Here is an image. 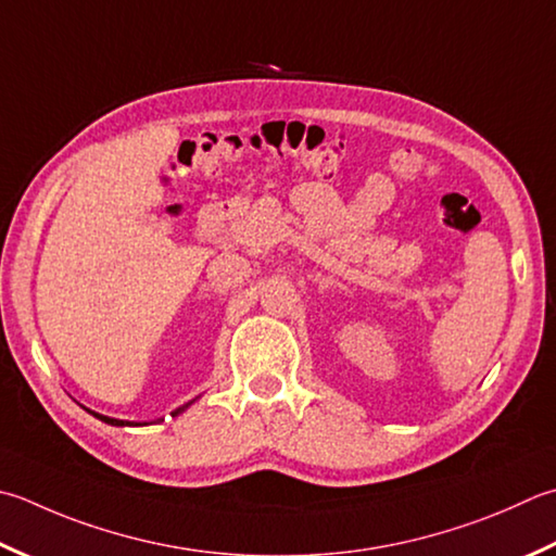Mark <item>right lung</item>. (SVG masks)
Instances as JSON below:
<instances>
[{
  "label": "right lung",
  "mask_w": 556,
  "mask_h": 556,
  "mask_svg": "<svg viewBox=\"0 0 556 556\" xmlns=\"http://www.w3.org/2000/svg\"><path fill=\"white\" fill-rule=\"evenodd\" d=\"M192 405V402H188V405H182V407H178L176 412H173V417H178L182 409H188ZM86 412H91V409H86ZM91 415L96 417V419H101V421H105V424H111V427H141V424H135V421H123V419H113V417H105V415H98V412H91ZM161 421V419H159ZM147 424V421H144Z\"/></svg>",
  "instance_id": "right-lung-1"
}]
</instances>
